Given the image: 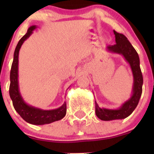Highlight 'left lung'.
<instances>
[{
	"label": "left lung",
	"mask_w": 154,
	"mask_h": 154,
	"mask_svg": "<svg viewBox=\"0 0 154 154\" xmlns=\"http://www.w3.org/2000/svg\"><path fill=\"white\" fill-rule=\"evenodd\" d=\"M116 36V44L108 45L106 51L112 54H120L130 66L133 74V83L130 98L124 102L117 109L100 107L95 101V114L102 121H112L124 119L132 114L139 103L142 92L143 77L140 68V61L137 52L127 37L113 30Z\"/></svg>",
	"instance_id": "8db88e82"
}]
</instances>
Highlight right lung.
Returning <instances> with one entry per match:
<instances>
[{
    "label": "right lung",
    "instance_id": "obj_1",
    "mask_svg": "<svg viewBox=\"0 0 154 154\" xmlns=\"http://www.w3.org/2000/svg\"><path fill=\"white\" fill-rule=\"evenodd\" d=\"M36 25H32L27 29V32L19 40L15 52L13 62L10 71V96L12 100L15 111L27 123L34 125H43L51 124L52 122L61 120L66 114V103L59 108L54 109H42L28 104L21 96L18 83V55L21 45L25 40L30 36L33 30L36 29Z\"/></svg>",
    "mask_w": 154,
    "mask_h": 154
}]
</instances>
